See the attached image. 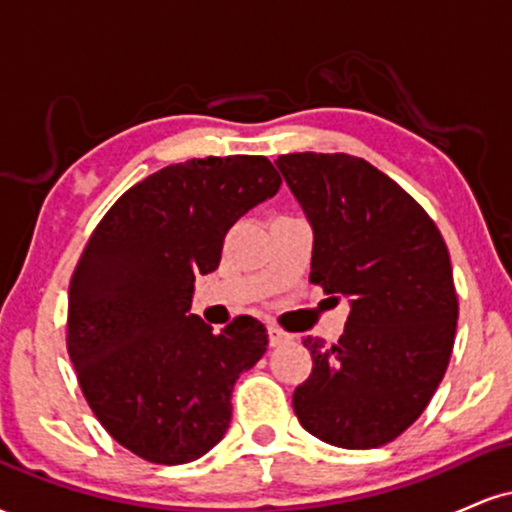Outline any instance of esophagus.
<instances>
[{
  "label": "esophagus",
  "instance_id": "esophagus-1",
  "mask_svg": "<svg viewBox=\"0 0 512 512\" xmlns=\"http://www.w3.org/2000/svg\"><path fill=\"white\" fill-rule=\"evenodd\" d=\"M267 334H269V344L272 346H281V344L291 342V334H286L284 330H279V327H274V325L267 327Z\"/></svg>",
  "mask_w": 512,
  "mask_h": 512
}]
</instances>
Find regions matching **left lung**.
I'll use <instances>...</instances> for the list:
<instances>
[{
  "label": "left lung",
  "mask_w": 512,
  "mask_h": 512,
  "mask_svg": "<svg viewBox=\"0 0 512 512\" xmlns=\"http://www.w3.org/2000/svg\"><path fill=\"white\" fill-rule=\"evenodd\" d=\"M274 163L313 228L310 281L349 301L337 344L303 339L313 373L293 411L325 443L380 448L419 419L448 368V248L426 211L363 158L305 151Z\"/></svg>",
  "instance_id": "8db88e82"
}]
</instances>
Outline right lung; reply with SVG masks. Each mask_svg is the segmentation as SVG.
Listing matches in <instances>:
<instances>
[{
  "label": "right lung",
  "instance_id": "add662e5",
  "mask_svg": "<svg viewBox=\"0 0 512 512\" xmlns=\"http://www.w3.org/2000/svg\"><path fill=\"white\" fill-rule=\"evenodd\" d=\"M279 185L264 156L192 158L137 182L88 240L67 349L88 407L134 455L185 464L228 431L233 385L267 351V327L240 315L214 332L190 313L192 293L228 228Z\"/></svg>",
  "mask_w": 512,
  "mask_h": 512
}]
</instances>
